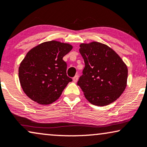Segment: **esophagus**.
I'll return each mask as SVG.
<instances>
[{
    "label": "esophagus",
    "mask_w": 147,
    "mask_h": 147,
    "mask_svg": "<svg viewBox=\"0 0 147 147\" xmlns=\"http://www.w3.org/2000/svg\"><path fill=\"white\" fill-rule=\"evenodd\" d=\"M78 78H79V77H78V75H75V77H74L73 78H72V80H73L74 82H75V83L77 82V81H78Z\"/></svg>",
    "instance_id": "esophagus-1"
}]
</instances>
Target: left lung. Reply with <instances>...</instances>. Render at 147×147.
<instances>
[{
  "label": "left lung",
  "mask_w": 147,
  "mask_h": 147,
  "mask_svg": "<svg viewBox=\"0 0 147 147\" xmlns=\"http://www.w3.org/2000/svg\"><path fill=\"white\" fill-rule=\"evenodd\" d=\"M79 52L85 68L77 85L85 98L100 107L113 102L127 85L126 64L114 50L101 42L81 44Z\"/></svg>",
  "instance_id": "8db88e82"
}]
</instances>
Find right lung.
<instances>
[{
	"label": "right lung",
	"mask_w": 147,
	"mask_h": 147,
	"mask_svg": "<svg viewBox=\"0 0 147 147\" xmlns=\"http://www.w3.org/2000/svg\"><path fill=\"white\" fill-rule=\"evenodd\" d=\"M68 43L51 40L42 42L28 52L19 67V79L27 96L40 105L58 99L72 81L66 75L63 57L71 51Z\"/></svg>",
	"instance_id": "1"
}]
</instances>
